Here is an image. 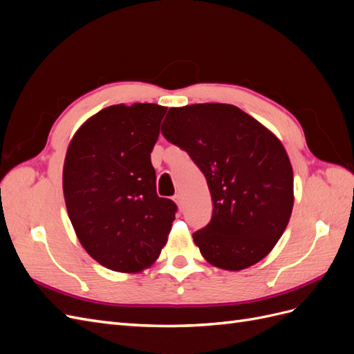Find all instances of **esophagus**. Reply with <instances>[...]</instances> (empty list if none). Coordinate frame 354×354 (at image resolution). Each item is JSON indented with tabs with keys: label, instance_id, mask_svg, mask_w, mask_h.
<instances>
[{
	"label": "esophagus",
	"instance_id": "34e87169",
	"mask_svg": "<svg viewBox=\"0 0 354 354\" xmlns=\"http://www.w3.org/2000/svg\"><path fill=\"white\" fill-rule=\"evenodd\" d=\"M174 202L177 203V207H178L180 209H183V198H181L180 194L174 195Z\"/></svg>",
	"mask_w": 354,
	"mask_h": 354
}]
</instances>
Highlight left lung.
Returning a JSON list of instances; mask_svg holds the SVG:
<instances>
[{"mask_svg":"<svg viewBox=\"0 0 354 354\" xmlns=\"http://www.w3.org/2000/svg\"><path fill=\"white\" fill-rule=\"evenodd\" d=\"M207 178L212 217L194 233L203 259L224 270L263 260L285 232L294 205V174L272 131L233 104L171 108L160 127Z\"/></svg>","mask_w":354,"mask_h":354,"instance_id":"1","label":"left lung"}]
</instances>
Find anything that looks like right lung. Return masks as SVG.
<instances>
[{"instance_id":"obj_1","label":"right lung","mask_w":354,"mask_h":354,"mask_svg":"<svg viewBox=\"0 0 354 354\" xmlns=\"http://www.w3.org/2000/svg\"><path fill=\"white\" fill-rule=\"evenodd\" d=\"M167 108L113 104L85 121L69 143L63 195L75 233L106 269H147L167 243L177 205L156 194L151 152Z\"/></svg>"}]
</instances>
